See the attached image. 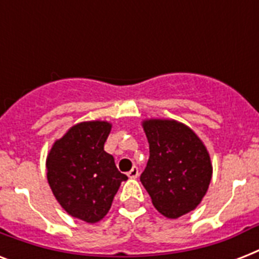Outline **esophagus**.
<instances>
[{
	"label": "esophagus",
	"mask_w": 259,
	"mask_h": 259,
	"mask_svg": "<svg viewBox=\"0 0 259 259\" xmlns=\"http://www.w3.org/2000/svg\"><path fill=\"white\" fill-rule=\"evenodd\" d=\"M138 173H140V170H138L137 166H133V168L127 172V176H129L130 179H137Z\"/></svg>",
	"instance_id": "esophagus-1"
}]
</instances>
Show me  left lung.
I'll return each instance as SVG.
<instances>
[{
  "label": "left lung",
  "instance_id": "8db88e82",
  "mask_svg": "<svg viewBox=\"0 0 259 259\" xmlns=\"http://www.w3.org/2000/svg\"><path fill=\"white\" fill-rule=\"evenodd\" d=\"M149 160L141 173L152 203L165 218L177 219L200 204L212 177V164L196 133L175 119H145Z\"/></svg>",
  "mask_w": 259,
  "mask_h": 259
}]
</instances>
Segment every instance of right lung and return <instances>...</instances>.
Segmentation results:
<instances>
[{
	"label": "right lung",
	"mask_w": 259,
	"mask_h": 259,
	"mask_svg": "<svg viewBox=\"0 0 259 259\" xmlns=\"http://www.w3.org/2000/svg\"><path fill=\"white\" fill-rule=\"evenodd\" d=\"M110 130L107 121L76 123L47 156V179L56 200L71 217L87 223L106 217L119 185L127 180L103 149Z\"/></svg>",
	"instance_id": "right-lung-1"
}]
</instances>
